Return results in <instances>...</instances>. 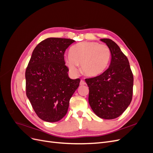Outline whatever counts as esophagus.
<instances>
[{"label": "esophagus", "mask_w": 153, "mask_h": 153, "mask_svg": "<svg viewBox=\"0 0 153 153\" xmlns=\"http://www.w3.org/2000/svg\"><path fill=\"white\" fill-rule=\"evenodd\" d=\"M85 82L84 80H82L80 81V85H85Z\"/></svg>", "instance_id": "1"}]
</instances>
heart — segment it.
I'll return each instance as SVG.
<instances>
[{"mask_svg": "<svg viewBox=\"0 0 153 153\" xmlns=\"http://www.w3.org/2000/svg\"><path fill=\"white\" fill-rule=\"evenodd\" d=\"M70 56L65 59L66 65L72 73L78 72L80 64L82 73L88 76H96L107 68L110 59V50L105 45L94 41H84L73 46Z\"/></svg>", "mask_w": 153, "mask_h": 153, "instance_id": "obj_1", "label": "heart"}]
</instances>
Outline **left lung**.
<instances>
[{
  "label": "left lung",
  "mask_w": 153,
  "mask_h": 153,
  "mask_svg": "<svg viewBox=\"0 0 153 153\" xmlns=\"http://www.w3.org/2000/svg\"><path fill=\"white\" fill-rule=\"evenodd\" d=\"M109 48L111 61L101 75L87 78L89 89V103L94 114L101 119L120 116L130 104L133 76L126 57L119 46L110 39H101Z\"/></svg>",
  "instance_id": "8db88e82"
}]
</instances>
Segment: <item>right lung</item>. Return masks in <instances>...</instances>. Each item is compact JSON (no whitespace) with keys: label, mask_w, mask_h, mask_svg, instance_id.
I'll list each match as a JSON object with an SVG mask.
<instances>
[{"label":"right lung","mask_w":153,"mask_h":153,"mask_svg":"<svg viewBox=\"0 0 153 153\" xmlns=\"http://www.w3.org/2000/svg\"><path fill=\"white\" fill-rule=\"evenodd\" d=\"M75 40L49 38L32 52L25 71L26 94L37 115L54 123L66 114L69 100L80 80L71 79L64 55Z\"/></svg>","instance_id":"1"}]
</instances>
